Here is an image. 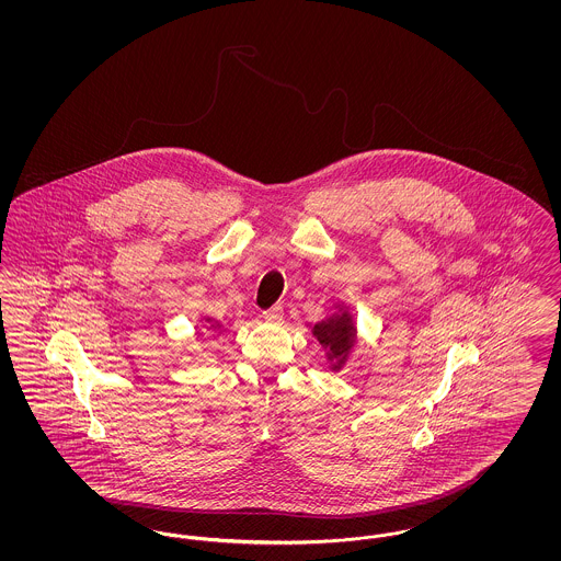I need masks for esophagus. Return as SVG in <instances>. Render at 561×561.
<instances>
[{"instance_id":"esophagus-1","label":"esophagus","mask_w":561,"mask_h":561,"mask_svg":"<svg viewBox=\"0 0 561 561\" xmlns=\"http://www.w3.org/2000/svg\"><path fill=\"white\" fill-rule=\"evenodd\" d=\"M263 318L267 321H273V323H277V321H282L284 318V307L277 302V305H273L271 309L267 311H263Z\"/></svg>"}]
</instances>
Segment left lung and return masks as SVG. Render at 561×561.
Here are the masks:
<instances>
[{"instance_id": "1", "label": "left lung", "mask_w": 561, "mask_h": 561, "mask_svg": "<svg viewBox=\"0 0 561 561\" xmlns=\"http://www.w3.org/2000/svg\"><path fill=\"white\" fill-rule=\"evenodd\" d=\"M313 336L320 341L321 347L328 351V362H332V370H341L348 351L355 343V325L351 316L341 313L316 323Z\"/></svg>"}]
</instances>
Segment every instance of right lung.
Returning <instances> with one entry per match:
<instances>
[{"label": "right lung", "mask_w": 561, "mask_h": 561, "mask_svg": "<svg viewBox=\"0 0 561 561\" xmlns=\"http://www.w3.org/2000/svg\"><path fill=\"white\" fill-rule=\"evenodd\" d=\"M214 328H218V323H214Z\"/></svg>", "instance_id": "1"}]
</instances>
